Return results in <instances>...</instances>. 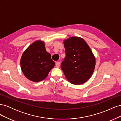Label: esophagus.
<instances>
[{"mask_svg":"<svg viewBox=\"0 0 121 121\" xmlns=\"http://www.w3.org/2000/svg\"><path fill=\"white\" fill-rule=\"evenodd\" d=\"M60 62H59V61L56 62V67L58 68V67H60Z\"/></svg>","mask_w":121,"mask_h":121,"instance_id":"34e87169","label":"esophagus"}]
</instances>
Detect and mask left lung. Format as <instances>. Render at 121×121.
<instances>
[{
  "instance_id": "8db88e82",
  "label": "left lung",
  "mask_w": 121,
  "mask_h": 121,
  "mask_svg": "<svg viewBox=\"0 0 121 121\" xmlns=\"http://www.w3.org/2000/svg\"><path fill=\"white\" fill-rule=\"evenodd\" d=\"M66 56L61 68L68 81L75 85L86 82L92 75L96 60L83 38L71 37L64 40Z\"/></svg>"
}]
</instances>
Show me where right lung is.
Returning <instances> with one entry per match:
<instances>
[{
	"mask_svg": "<svg viewBox=\"0 0 121 121\" xmlns=\"http://www.w3.org/2000/svg\"><path fill=\"white\" fill-rule=\"evenodd\" d=\"M20 64L25 76L34 82L45 79L55 65L50 54L46 52L45 42L41 40L33 42L24 51Z\"/></svg>",
	"mask_w": 121,
	"mask_h": 121,
	"instance_id": "right-lung-1",
	"label": "right lung"
}]
</instances>
